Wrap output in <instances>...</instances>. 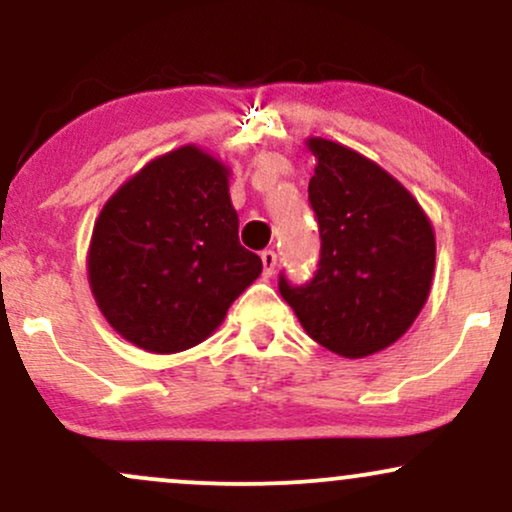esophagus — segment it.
Masks as SVG:
<instances>
[{
    "instance_id": "1",
    "label": "esophagus",
    "mask_w": 512,
    "mask_h": 512,
    "mask_svg": "<svg viewBox=\"0 0 512 512\" xmlns=\"http://www.w3.org/2000/svg\"><path fill=\"white\" fill-rule=\"evenodd\" d=\"M260 257H262L264 276H272L274 269H276V252H274V250H264Z\"/></svg>"
}]
</instances>
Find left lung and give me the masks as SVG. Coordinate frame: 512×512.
I'll use <instances>...</instances> for the list:
<instances>
[{
  "label": "left lung",
  "instance_id": "left-lung-1",
  "mask_svg": "<svg viewBox=\"0 0 512 512\" xmlns=\"http://www.w3.org/2000/svg\"><path fill=\"white\" fill-rule=\"evenodd\" d=\"M308 199L320 226L310 281L279 291L303 330L344 358L395 344L424 308L436 269L433 226L402 182L354 149L310 137Z\"/></svg>",
  "mask_w": 512,
  "mask_h": 512
}]
</instances>
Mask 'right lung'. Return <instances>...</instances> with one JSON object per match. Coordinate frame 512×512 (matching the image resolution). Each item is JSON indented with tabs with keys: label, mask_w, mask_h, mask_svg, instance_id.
Segmentation results:
<instances>
[{
	"label": "right lung",
	"mask_w": 512,
	"mask_h": 512,
	"mask_svg": "<svg viewBox=\"0 0 512 512\" xmlns=\"http://www.w3.org/2000/svg\"><path fill=\"white\" fill-rule=\"evenodd\" d=\"M260 274L262 260L238 240L228 168L192 144L132 175L105 202L88 248L105 320L151 354L204 342Z\"/></svg>",
	"instance_id": "1"
}]
</instances>
